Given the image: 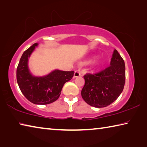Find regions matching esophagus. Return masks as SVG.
I'll return each mask as SVG.
<instances>
[{
    "mask_svg": "<svg viewBox=\"0 0 147 147\" xmlns=\"http://www.w3.org/2000/svg\"><path fill=\"white\" fill-rule=\"evenodd\" d=\"M81 76V74L79 71H75L74 74V78H76V77H79Z\"/></svg>",
    "mask_w": 147,
    "mask_h": 147,
    "instance_id": "1",
    "label": "esophagus"
}]
</instances>
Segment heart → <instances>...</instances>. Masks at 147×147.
Returning <instances> with one entry per match:
<instances>
[{
    "mask_svg": "<svg viewBox=\"0 0 147 147\" xmlns=\"http://www.w3.org/2000/svg\"><path fill=\"white\" fill-rule=\"evenodd\" d=\"M90 62H91V61H87V62H86V63H90Z\"/></svg>",
    "mask_w": 147,
    "mask_h": 147,
    "instance_id": "1",
    "label": "heart"
}]
</instances>
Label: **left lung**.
<instances>
[{
    "label": "left lung",
    "instance_id": "1",
    "mask_svg": "<svg viewBox=\"0 0 147 147\" xmlns=\"http://www.w3.org/2000/svg\"><path fill=\"white\" fill-rule=\"evenodd\" d=\"M81 95L89 105L104 108L113 102L123 91L125 84V64L114 50L110 65L100 73L86 74Z\"/></svg>",
    "mask_w": 147,
    "mask_h": 147
}]
</instances>
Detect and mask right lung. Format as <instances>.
<instances>
[{"label":"right lung","mask_w":147,"mask_h":147,"mask_svg":"<svg viewBox=\"0 0 147 147\" xmlns=\"http://www.w3.org/2000/svg\"><path fill=\"white\" fill-rule=\"evenodd\" d=\"M38 45L34 43L23 53L17 68V81L22 93L30 102L45 105L59 98L65 83L71 80L74 72L56 69L45 76H34L30 71L28 59Z\"/></svg>","instance_id":"1"}]
</instances>
